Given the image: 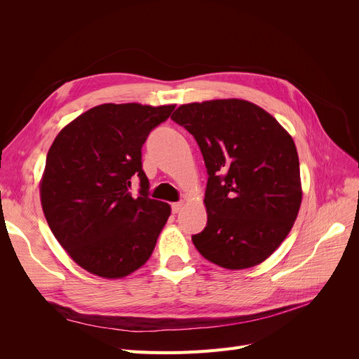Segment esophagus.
<instances>
[{
	"instance_id": "1",
	"label": "esophagus",
	"mask_w": 359,
	"mask_h": 359,
	"mask_svg": "<svg viewBox=\"0 0 359 359\" xmlns=\"http://www.w3.org/2000/svg\"><path fill=\"white\" fill-rule=\"evenodd\" d=\"M182 208V202H177V203H172V212L173 214H178Z\"/></svg>"
}]
</instances>
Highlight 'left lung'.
I'll return each mask as SVG.
<instances>
[{"label":"left lung","mask_w":359,"mask_h":359,"mask_svg":"<svg viewBox=\"0 0 359 359\" xmlns=\"http://www.w3.org/2000/svg\"><path fill=\"white\" fill-rule=\"evenodd\" d=\"M193 135L208 173L205 229L191 236L210 262L244 269L276 252L301 205L299 160L290 135L253 103L182 104L172 115Z\"/></svg>","instance_id":"8db88e82"}]
</instances>
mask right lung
Listing matches in <instances>:
<instances>
[{
    "instance_id": "1",
    "label": "right lung",
    "mask_w": 359,
    "mask_h": 359,
    "mask_svg": "<svg viewBox=\"0 0 359 359\" xmlns=\"http://www.w3.org/2000/svg\"><path fill=\"white\" fill-rule=\"evenodd\" d=\"M175 109L106 103L86 111L53 140L40 184L52 233L76 264L104 278L142 266L170 215L149 198L142 145ZM140 180V193L129 187Z\"/></svg>"
}]
</instances>
